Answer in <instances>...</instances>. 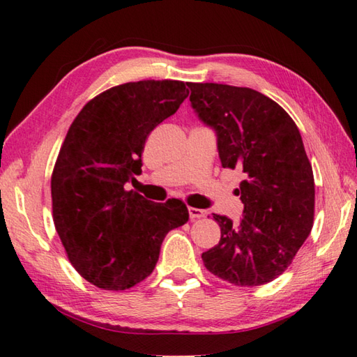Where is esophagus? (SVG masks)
Returning <instances> with one entry per match:
<instances>
[{
	"mask_svg": "<svg viewBox=\"0 0 357 357\" xmlns=\"http://www.w3.org/2000/svg\"><path fill=\"white\" fill-rule=\"evenodd\" d=\"M206 215L204 211L197 209V207H189V217L193 222V220H198V218H203Z\"/></svg>",
	"mask_w": 357,
	"mask_h": 357,
	"instance_id": "obj_1",
	"label": "esophagus"
}]
</instances>
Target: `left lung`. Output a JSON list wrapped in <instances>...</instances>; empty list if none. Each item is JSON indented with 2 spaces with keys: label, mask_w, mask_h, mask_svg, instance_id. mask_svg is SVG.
I'll use <instances>...</instances> for the list:
<instances>
[{
  "label": "left lung",
  "mask_w": 357,
  "mask_h": 357,
  "mask_svg": "<svg viewBox=\"0 0 357 357\" xmlns=\"http://www.w3.org/2000/svg\"><path fill=\"white\" fill-rule=\"evenodd\" d=\"M199 120L217 134L225 168H242L238 225L213 213L222 237L201 255L234 286H262L287 270L314 226L315 184L301 134L284 109L248 87L189 82Z\"/></svg>",
  "instance_id": "left-lung-1"
}]
</instances>
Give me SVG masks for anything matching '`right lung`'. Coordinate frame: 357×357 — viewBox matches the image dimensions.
Segmentation results:
<instances>
[{
  "mask_svg": "<svg viewBox=\"0 0 357 357\" xmlns=\"http://www.w3.org/2000/svg\"><path fill=\"white\" fill-rule=\"evenodd\" d=\"M189 95L183 81H139L95 96L71 123L53 174L57 234L84 280L126 290L156 267L168 231L189 220L181 199L153 203L125 184L142 173L146 137Z\"/></svg>",
  "mask_w": 357,
  "mask_h": 357,
  "instance_id": "add662e5",
  "label": "right lung"
}]
</instances>
